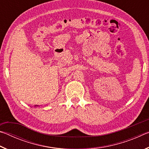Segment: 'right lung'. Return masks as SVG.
I'll return each mask as SVG.
<instances>
[{"instance_id":"right-lung-1","label":"right lung","mask_w":149,"mask_h":149,"mask_svg":"<svg viewBox=\"0 0 149 149\" xmlns=\"http://www.w3.org/2000/svg\"><path fill=\"white\" fill-rule=\"evenodd\" d=\"M35 107H37V106H35Z\"/></svg>"}]
</instances>
